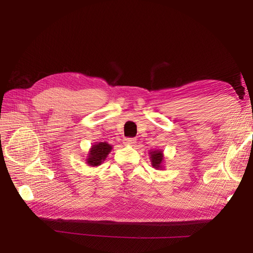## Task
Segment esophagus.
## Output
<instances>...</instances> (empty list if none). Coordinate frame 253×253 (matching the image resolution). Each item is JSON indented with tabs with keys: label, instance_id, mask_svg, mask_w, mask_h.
Returning <instances> with one entry per match:
<instances>
[{
	"label": "esophagus",
	"instance_id": "obj_1",
	"mask_svg": "<svg viewBox=\"0 0 253 253\" xmlns=\"http://www.w3.org/2000/svg\"><path fill=\"white\" fill-rule=\"evenodd\" d=\"M136 142V138H124L123 143L125 146H131Z\"/></svg>",
	"mask_w": 253,
	"mask_h": 253
}]
</instances>
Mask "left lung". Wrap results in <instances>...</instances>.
<instances>
[{"label": "left lung", "instance_id": "obj_1", "mask_svg": "<svg viewBox=\"0 0 253 253\" xmlns=\"http://www.w3.org/2000/svg\"><path fill=\"white\" fill-rule=\"evenodd\" d=\"M151 166L155 168L156 170H162L163 169V161H165V156H163V151L160 149H151L149 151Z\"/></svg>", "mask_w": 253, "mask_h": 253}]
</instances>
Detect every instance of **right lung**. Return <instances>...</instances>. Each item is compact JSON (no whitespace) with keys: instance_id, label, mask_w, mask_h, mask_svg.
<instances>
[{"instance_id":"add662e5","label":"right lung","mask_w":253,"mask_h":253,"mask_svg":"<svg viewBox=\"0 0 253 253\" xmlns=\"http://www.w3.org/2000/svg\"><path fill=\"white\" fill-rule=\"evenodd\" d=\"M113 149V146L107 142H96L90 148L86 157V165L88 167H98L105 161V159Z\"/></svg>"}]
</instances>
